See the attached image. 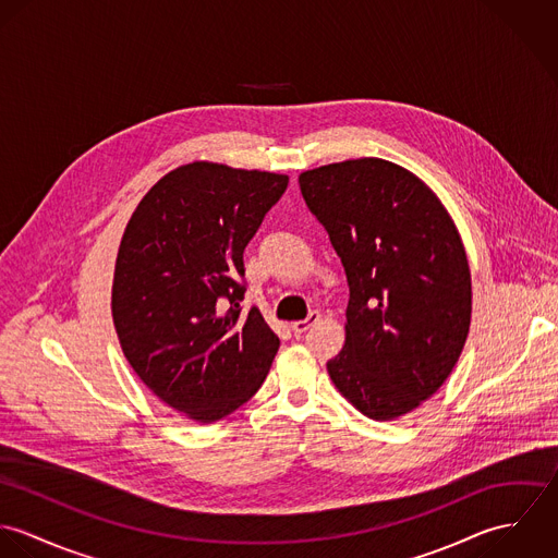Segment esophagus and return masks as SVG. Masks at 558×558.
I'll use <instances>...</instances> for the list:
<instances>
[{
	"instance_id": "esophagus-1",
	"label": "esophagus",
	"mask_w": 558,
	"mask_h": 558,
	"mask_svg": "<svg viewBox=\"0 0 558 558\" xmlns=\"http://www.w3.org/2000/svg\"><path fill=\"white\" fill-rule=\"evenodd\" d=\"M316 322H319V314L318 312H312L307 318L294 322V324H292V330H294L296 335H303V332H305V330H310Z\"/></svg>"
}]
</instances>
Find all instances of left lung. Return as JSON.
<instances>
[{
  "label": "left lung",
  "mask_w": 558,
  "mask_h": 558,
  "mask_svg": "<svg viewBox=\"0 0 558 558\" xmlns=\"http://www.w3.org/2000/svg\"><path fill=\"white\" fill-rule=\"evenodd\" d=\"M299 184L350 288L345 343L328 376L369 418L408 414L442 387L469 337L471 268L456 223L391 160L324 165Z\"/></svg>",
  "instance_id": "8db88e82"
}]
</instances>
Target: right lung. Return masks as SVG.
<instances>
[{"mask_svg": "<svg viewBox=\"0 0 558 558\" xmlns=\"http://www.w3.org/2000/svg\"><path fill=\"white\" fill-rule=\"evenodd\" d=\"M288 175L189 162L144 195L120 242L111 314L142 383L197 423L234 412L262 387L279 337L242 314V253Z\"/></svg>", "mask_w": 558, "mask_h": 558, "instance_id": "1", "label": "right lung"}]
</instances>
